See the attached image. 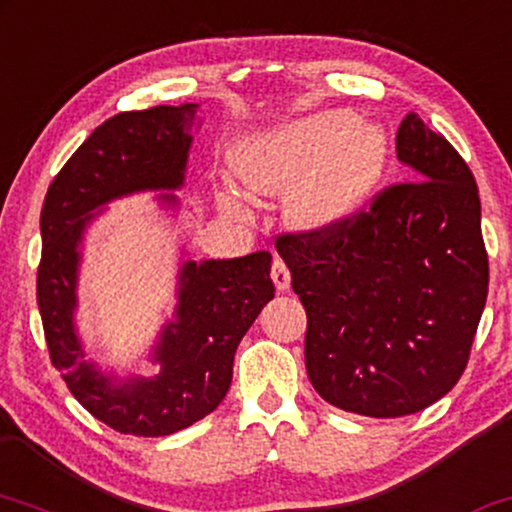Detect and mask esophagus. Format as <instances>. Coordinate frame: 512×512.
I'll use <instances>...</instances> for the list:
<instances>
[{"instance_id":"obj_1","label":"esophagus","mask_w":512,"mask_h":512,"mask_svg":"<svg viewBox=\"0 0 512 512\" xmlns=\"http://www.w3.org/2000/svg\"><path fill=\"white\" fill-rule=\"evenodd\" d=\"M271 281H274L276 290H281V293L290 288V271L281 257H274V264H271Z\"/></svg>"}]
</instances>
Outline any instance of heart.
Listing matches in <instances>:
<instances>
[{
  "label": "heart",
  "mask_w": 512,
  "mask_h": 512,
  "mask_svg": "<svg viewBox=\"0 0 512 512\" xmlns=\"http://www.w3.org/2000/svg\"><path fill=\"white\" fill-rule=\"evenodd\" d=\"M390 163V137L347 111H319L245 137L231 167L257 198H286V219L300 231H331L364 208ZM238 210L236 198L224 200Z\"/></svg>",
  "instance_id": "b5f03b06"
}]
</instances>
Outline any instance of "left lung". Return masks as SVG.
I'll return each instance as SVG.
<instances>
[{"instance_id": "1", "label": "left lung", "mask_w": 512, "mask_h": 512, "mask_svg": "<svg viewBox=\"0 0 512 512\" xmlns=\"http://www.w3.org/2000/svg\"><path fill=\"white\" fill-rule=\"evenodd\" d=\"M397 160L409 184L323 234L276 250L307 312L304 364L342 411L399 418L458 383L489 290L475 177L442 134L406 113Z\"/></svg>"}]
</instances>
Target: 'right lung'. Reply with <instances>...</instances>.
<instances>
[{"instance_id": "1", "label": "right lung", "mask_w": 512, "mask_h": 512, "mask_svg": "<svg viewBox=\"0 0 512 512\" xmlns=\"http://www.w3.org/2000/svg\"><path fill=\"white\" fill-rule=\"evenodd\" d=\"M200 103L120 113L89 134L51 181L40 231L37 304L49 354L73 397L122 435L163 437L222 404L234 378V354L262 307L274 297L267 250L236 260L196 262L179 248L174 309L139 366H103L77 328V286L84 241L115 200L155 193L158 210L177 217Z\"/></svg>"}]
</instances>
